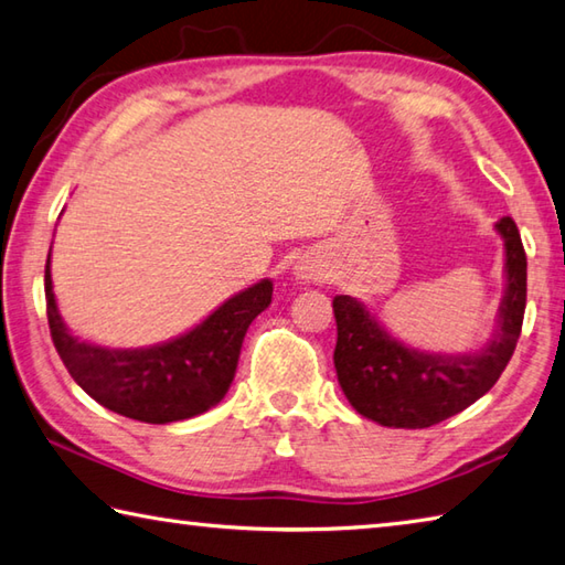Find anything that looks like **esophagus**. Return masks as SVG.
<instances>
[{
  "label": "esophagus",
  "mask_w": 565,
  "mask_h": 565,
  "mask_svg": "<svg viewBox=\"0 0 565 565\" xmlns=\"http://www.w3.org/2000/svg\"><path fill=\"white\" fill-rule=\"evenodd\" d=\"M299 276H301V279H311V271L309 269H306V266H301V269H299Z\"/></svg>",
  "instance_id": "esophagus-1"
}]
</instances>
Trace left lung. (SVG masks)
<instances>
[{
  "label": "left lung",
  "mask_w": 565,
  "mask_h": 565,
  "mask_svg": "<svg viewBox=\"0 0 565 565\" xmlns=\"http://www.w3.org/2000/svg\"><path fill=\"white\" fill-rule=\"evenodd\" d=\"M497 232L507 249V289L497 331L475 353L417 351L390 335L353 296H335L338 383L363 417L385 427H433L494 387L514 355L526 309V252L516 222L501 217Z\"/></svg>",
  "instance_id": "obj_1"
}]
</instances>
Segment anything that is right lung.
Returning a JSON list of instances; mask_svg holds the SVG:
<instances>
[{
  "label": "right lung",
  "instance_id": "1",
  "mask_svg": "<svg viewBox=\"0 0 565 565\" xmlns=\"http://www.w3.org/2000/svg\"><path fill=\"white\" fill-rule=\"evenodd\" d=\"M51 259V254H49ZM46 259L44 291L51 341L71 377L104 407L150 425L207 413L227 395L247 328L271 303L264 279L232 296L192 331L150 348H104L71 335L58 313Z\"/></svg>",
  "mask_w": 565,
  "mask_h": 565
}]
</instances>
